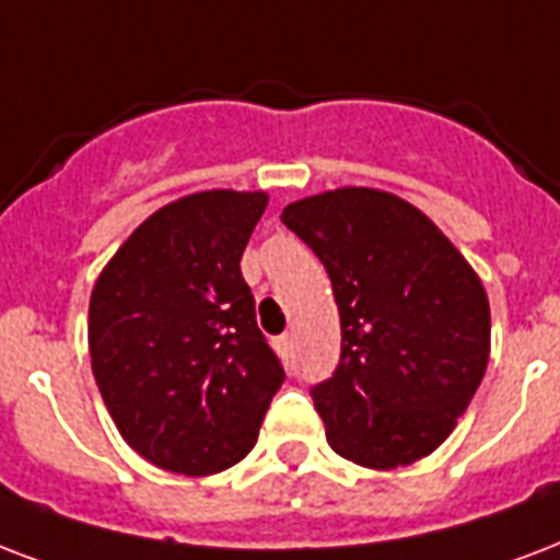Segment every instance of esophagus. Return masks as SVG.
<instances>
[{
    "instance_id": "obj_1",
    "label": "esophagus",
    "mask_w": 560,
    "mask_h": 560,
    "mask_svg": "<svg viewBox=\"0 0 560 560\" xmlns=\"http://www.w3.org/2000/svg\"><path fill=\"white\" fill-rule=\"evenodd\" d=\"M276 349H279L281 355H290V349H293V335L276 337Z\"/></svg>"
}]
</instances>
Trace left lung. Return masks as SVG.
<instances>
[{
    "mask_svg": "<svg viewBox=\"0 0 560 560\" xmlns=\"http://www.w3.org/2000/svg\"><path fill=\"white\" fill-rule=\"evenodd\" d=\"M281 223L326 267L340 361L311 399L337 455L394 469L441 446L490 355L479 276L413 205L370 187L299 199Z\"/></svg>",
    "mask_w": 560,
    "mask_h": 560,
    "instance_id": "8db88e82",
    "label": "left lung"
}]
</instances>
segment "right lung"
<instances>
[{"label":"right lung","mask_w":560,"mask_h":560,"mask_svg":"<svg viewBox=\"0 0 560 560\" xmlns=\"http://www.w3.org/2000/svg\"><path fill=\"white\" fill-rule=\"evenodd\" d=\"M264 208L267 194L234 190L164 205L93 288V375L119 434L155 467L211 476L246 458L284 382L241 272Z\"/></svg>","instance_id":"obj_1"}]
</instances>
